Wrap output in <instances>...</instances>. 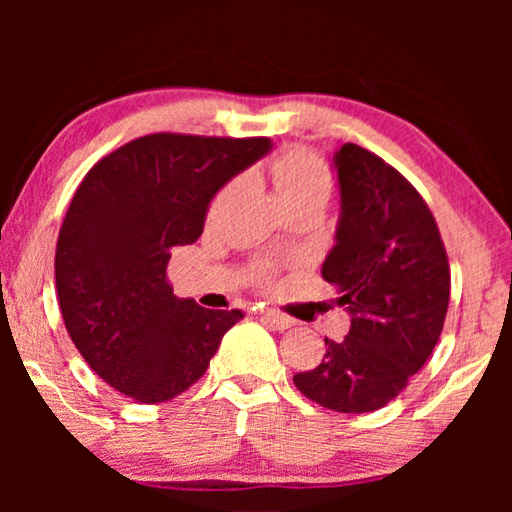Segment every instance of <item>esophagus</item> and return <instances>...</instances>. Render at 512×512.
Returning <instances> with one entry per match:
<instances>
[{"label":"esophagus","mask_w":512,"mask_h":512,"mask_svg":"<svg viewBox=\"0 0 512 512\" xmlns=\"http://www.w3.org/2000/svg\"><path fill=\"white\" fill-rule=\"evenodd\" d=\"M261 319L265 321V324L277 328V331H286V328H291L296 321H293L291 317H286V314L277 312V310H265L261 312Z\"/></svg>","instance_id":"esophagus-1"}]
</instances>
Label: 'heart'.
Returning a JSON list of instances; mask_svg holds the SVG:
<instances>
[{
	"label": "heart",
	"mask_w": 512,
	"mask_h": 512,
	"mask_svg": "<svg viewBox=\"0 0 512 512\" xmlns=\"http://www.w3.org/2000/svg\"><path fill=\"white\" fill-rule=\"evenodd\" d=\"M268 177L291 214H319L333 193V174L326 160L307 146H289L279 151L268 165ZM244 181L233 177L223 184L207 207V223L216 226L230 214L240 198ZM258 282H268L272 268L268 263L256 265Z\"/></svg>",
	"instance_id": "1"
}]
</instances>
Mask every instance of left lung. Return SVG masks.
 Segmentation results:
<instances>
[{"label":"left lung","instance_id":"8db88e82","mask_svg":"<svg viewBox=\"0 0 512 512\" xmlns=\"http://www.w3.org/2000/svg\"><path fill=\"white\" fill-rule=\"evenodd\" d=\"M340 223L321 277L352 314L345 340L326 338L317 368L293 375L303 396L335 412H373L408 387L443 333L450 263L417 188L359 144L333 158Z\"/></svg>","mask_w":512,"mask_h":512}]
</instances>
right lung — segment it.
<instances>
[{"mask_svg":"<svg viewBox=\"0 0 512 512\" xmlns=\"http://www.w3.org/2000/svg\"><path fill=\"white\" fill-rule=\"evenodd\" d=\"M268 151V137L156 132L97 160L76 188L55 249L62 319L88 366L132 401L186 391L244 317L174 296L167 263L202 235L214 193Z\"/></svg>","mask_w":512,"mask_h":512,"instance_id":"add662e5","label":"right lung"}]
</instances>
